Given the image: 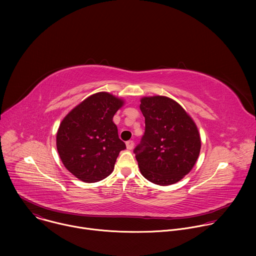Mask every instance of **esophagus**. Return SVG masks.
Listing matches in <instances>:
<instances>
[{"instance_id": "34e87169", "label": "esophagus", "mask_w": 256, "mask_h": 256, "mask_svg": "<svg viewBox=\"0 0 256 256\" xmlns=\"http://www.w3.org/2000/svg\"><path fill=\"white\" fill-rule=\"evenodd\" d=\"M126 148L128 150H132L134 149V140H128L126 142Z\"/></svg>"}]
</instances>
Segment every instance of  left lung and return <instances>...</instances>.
<instances>
[{"mask_svg":"<svg viewBox=\"0 0 256 256\" xmlns=\"http://www.w3.org/2000/svg\"><path fill=\"white\" fill-rule=\"evenodd\" d=\"M140 109L144 132L134 150L142 175L158 186H170L194 166L200 138L192 118L165 96L144 97Z\"/></svg>","mask_w":256,"mask_h":256,"instance_id":"obj_1","label":"left lung"}]
</instances>
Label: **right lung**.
I'll use <instances>...</instances> for the list:
<instances>
[{
	"instance_id": "obj_1",
	"label": "right lung",
	"mask_w": 256,
	"mask_h": 256,
	"mask_svg": "<svg viewBox=\"0 0 256 256\" xmlns=\"http://www.w3.org/2000/svg\"><path fill=\"white\" fill-rule=\"evenodd\" d=\"M124 101L99 92L76 106L62 120L56 148L64 167L84 182H97L114 169L126 144L118 138L112 118Z\"/></svg>"
}]
</instances>
